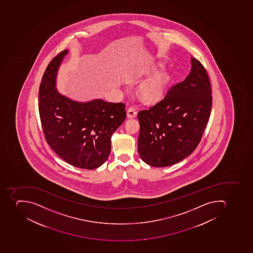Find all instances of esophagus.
<instances>
[{"label":"esophagus","instance_id":"esophagus-1","mask_svg":"<svg viewBox=\"0 0 253 253\" xmlns=\"http://www.w3.org/2000/svg\"><path fill=\"white\" fill-rule=\"evenodd\" d=\"M126 116H127L128 118H135L136 116H137L136 108H133V107H129V108H128Z\"/></svg>","mask_w":253,"mask_h":253}]
</instances>
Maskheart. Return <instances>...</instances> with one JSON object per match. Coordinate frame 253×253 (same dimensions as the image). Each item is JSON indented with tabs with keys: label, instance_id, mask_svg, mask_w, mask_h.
<instances>
[{
	"label": "heart",
	"instance_id": "b5f03b06",
	"mask_svg": "<svg viewBox=\"0 0 253 253\" xmlns=\"http://www.w3.org/2000/svg\"><path fill=\"white\" fill-rule=\"evenodd\" d=\"M169 75L160 72L145 80L139 87L141 99L146 103H154L161 100L169 83Z\"/></svg>",
	"mask_w": 253,
	"mask_h": 253
}]
</instances>
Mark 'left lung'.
<instances>
[{"instance_id": "left-lung-1", "label": "left lung", "mask_w": 253, "mask_h": 253, "mask_svg": "<svg viewBox=\"0 0 253 253\" xmlns=\"http://www.w3.org/2000/svg\"><path fill=\"white\" fill-rule=\"evenodd\" d=\"M191 73L175 84L163 100L137 114V150L153 167H167L189 156L201 141L211 116L209 77L199 60L191 58Z\"/></svg>"}]
</instances>
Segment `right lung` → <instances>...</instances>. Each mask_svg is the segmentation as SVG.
Listing matches in <instances>:
<instances>
[{"mask_svg":"<svg viewBox=\"0 0 253 253\" xmlns=\"http://www.w3.org/2000/svg\"><path fill=\"white\" fill-rule=\"evenodd\" d=\"M67 50L50 61L39 92V112L44 137L62 159L75 167L94 169L107 161L112 133L126 116L124 103L73 101L58 93L56 75Z\"/></svg>","mask_w":253,"mask_h":253,"instance_id":"add662e5","label":"right lung"}]
</instances>
